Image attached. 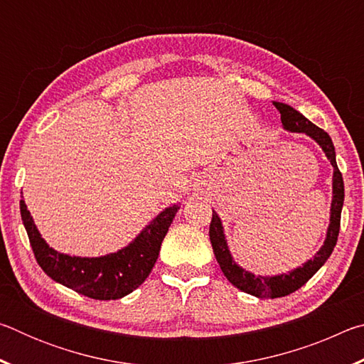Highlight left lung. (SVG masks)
Returning a JSON list of instances; mask_svg holds the SVG:
<instances>
[{
  "instance_id": "8db88e82",
  "label": "left lung",
  "mask_w": 364,
  "mask_h": 364,
  "mask_svg": "<svg viewBox=\"0 0 364 364\" xmlns=\"http://www.w3.org/2000/svg\"><path fill=\"white\" fill-rule=\"evenodd\" d=\"M274 107L279 110L282 127L289 132L294 133H305L306 136H310L316 141L319 147L324 151L326 157L329 159L332 167H334V176H332V204H331V221L328 228V234H326V241L323 247L319 249L318 254L304 263V267H299L292 271H289L286 274L278 276H255L250 271H245L244 268L232 260L231 252L228 249L225 231L221 220L213 212L212 221H210V242L213 247V254L217 257V262L220 264L221 271L226 276V279L231 282L234 287H237L239 291L245 294L255 295L258 299H278L284 297L297 291L305 282L311 278L316 271L323 267L328 260L329 255L334 250L337 244L338 230H341V213L343 205V178L342 173L338 171L337 162H336V149L332 144V139L328 133L321 128L316 127L315 123H311L308 119H305L299 110L287 106L282 102H273Z\"/></svg>"
}]
</instances>
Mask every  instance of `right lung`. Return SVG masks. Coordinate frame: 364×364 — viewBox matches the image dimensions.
Masks as SVG:
<instances>
[{
    "label": "right lung",
    "instance_id": "add662e5",
    "mask_svg": "<svg viewBox=\"0 0 364 364\" xmlns=\"http://www.w3.org/2000/svg\"><path fill=\"white\" fill-rule=\"evenodd\" d=\"M180 205L160 212L127 247L104 257H70L49 247L21 200V217L41 269L59 284L96 300H117L143 284Z\"/></svg>",
    "mask_w": 364,
    "mask_h": 364
}]
</instances>
